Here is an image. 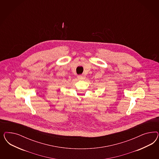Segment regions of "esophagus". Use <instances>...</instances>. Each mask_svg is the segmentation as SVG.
Listing matches in <instances>:
<instances>
[{
    "mask_svg": "<svg viewBox=\"0 0 159 159\" xmlns=\"http://www.w3.org/2000/svg\"><path fill=\"white\" fill-rule=\"evenodd\" d=\"M85 77H85V76H84V75L77 76V78H78V79H79V80H83V79H85Z\"/></svg>",
    "mask_w": 159,
    "mask_h": 159,
    "instance_id": "esophagus-1",
    "label": "esophagus"
}]
</instances>
